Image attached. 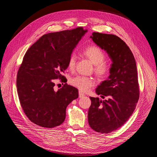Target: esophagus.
Returning <instances> with one entry per match:
<instances>
[{"label": "esophagus", "instance_id": "obj_1", "mask_svg": "<svg viewBox=\"0 0 157 157\" xmlns=\"http://www.w3.org/2000/svg\"><path fill=\"white\" fill-rule=\"evenodd\" d=\"M85 96V94L84 93H82V92H79V98H83L84 96Z\"/></svg>", "mask_w": 157, "mask_h": 157}]
</instances>
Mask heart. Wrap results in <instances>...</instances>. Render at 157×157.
<instances>
[{
    "label": "heart",
    "instance_id": "heart-1",
    "mask_svg": "<svg viewBox=\"0 0 157 157\" xmlns=\"http://www.w3.org/2000/svg\"><path fill=\"white\" fill-rule=\"evenodd\" d=\"M83 54L95 65L94 72L98 77L103 78L106 76L109 68V66L104 62L105 54L101 48L96 46H88L84 50ZM77 59V57L75 53H72L70 55L67 62V66L69 69H74ZM71 84L80 91L86 92L90 88L94 86V80L92 78L78 75L71 78Z\"/></svg>",
    "mask_w": 157,
    "mask_h": 157
}]
</instances>
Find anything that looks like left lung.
Listing matches in <instances>:
<instances>
[{"label": "left lung", "instance_id": "obj_1", "mask_svg": "<svg viewBox=\"0 0 157 157\" xmlns=\"http://www.w3.org/2000/svg\"><path fill=\"white\" fill-rule=\"evenodd\" d=\"M90 38L107 52L112 63L107 80L96 89L102 99L107 98L90 97L88 123L94 131L108 134L124 124L136 109L140 97L136 63L129 47L118 36L94 32Z\"/></svg>", "mask_w": 157, "mask_h": 157}]
</instances>
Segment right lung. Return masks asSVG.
Listing matches in <instances>:
<instances>
[{
    "mask_svg": "<svg viewBox=\"0 0 157 157\" xmlns=\"http://www.w3.org/2000/svg\"><path fill=\"white\" fill-rule=\"evenodd\" d=\"M88 31L82 27L42 36L28 49L17 75L16 86L21 107L28 118L45 128L64 122L66 108L78 98V90L65 84L55 91L54 79L65 77L70 55Z\"/></svg>",
    "mask_w": 157,
    "mask_h": 157,
    "instance_id": "1",
    "label": "right lung"
}]
</instances>
